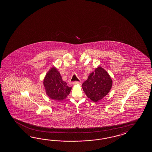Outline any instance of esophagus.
I'll return each mask as SVG.
<instances>
[{
	"mask_svg": "<svg viewBox=\"0 0 152 152\" xmlns=\"http://www.w3.org/2000/svg\"><path fill=\"white\" fill-rule=\"evenodd\" d=\"M78 84H80V82L79 81H74L73 83V85H78Z\"/></svg>",
	"mask_w": 152,
	"mask_h": 152,
	"instance_id": "1",
	"label": "esophagus"
}]
</instances>
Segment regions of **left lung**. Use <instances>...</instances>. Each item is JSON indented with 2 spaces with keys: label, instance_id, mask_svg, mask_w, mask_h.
<instances>
[{
  "label": "left lung",
  "instance_id": "8db88e82",
  "mask_svg": "<svg viewBox=\"0 0 152 152\" xmlns=\"http://www.w3.org/2000/svg\"><path fill=\"white\" fill-rule=\"evenodd\" d=\"M112 85L113 80L110 75L99 66L88 75L87 80L82 84V87L88 98L97 102L107 96Z\"/></svg>",
  "mask_w": 152,
  "mask_h": 152
}]
</instances>
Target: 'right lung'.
<instances>
[{"label": "right lung", "mask_w": 152, "mask_h": 152, "mask_svg": "<svg viewBox=\"0 0 152 152\" xmlns=\"http://www.w3.org/2000/svg\"><path fill=\"white\" fill-rule=\"evenodd\" d=\"M43 83L47 95L52 99L57 101L65 99L72 89L62 80L60 72L55 67L50 68L47 73Z\"/></svg>", "instance_id": "obj_1"}]
</instances>
